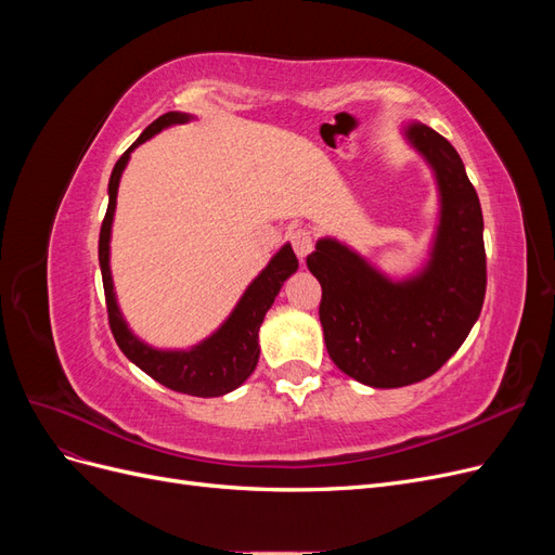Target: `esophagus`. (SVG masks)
<instances>
[{"label": "esophagus", "instance_id": "esophagus-1", "mask_svg": "<svg viewBox=\"0 0 555 555\" xmlns=\"http://www.w3.org/2000/svg\"><path fill=\"white\" fill-rule=\"evenodd\" d=\"M289 243H292V247H294V251H296V257L304 261L310 251H312V247H314V241H312V231L310 229H306V227H298V229H292L289 231Z\"/></svg>", "mask_w": 555, "mask_h": 555}]
</instances>
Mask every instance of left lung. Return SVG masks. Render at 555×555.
<instances>
[{"label":"left lung","mask_w":555,"mask_h":555,"mask_svg":"<svg viewBox=\"0 0 555 555\" xmlns=\"http://www.w3.org/2000/svg\"><path fill=\"white\" fill-rule=\"evenodd\" d=\"M402 131L428 162L440 192V224L426 266L412 278L391 280L335 238H319L308 257L322 284L319 322L328 357L345 375L375 389H398L438 373L465 343L486 294L483 217L459 153L422 122Z\"/></svg>","instance_id":"left-lung-1"}]
</instances>
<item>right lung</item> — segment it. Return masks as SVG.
<instances>
[{"mask_svg":"<svg viewBox=\"0 0 555 555\" xmlns=\"http://www.w3.org/2000/svg\"><path fill=\"white\" fill-rule=\"evenodd\" d=\"M190 120L192 115L188 113H164L141 133L137 143H133L113 166V173L108 180V210L102 222V231H99V266H102L108 324L117 347L122 349V354L131 363H137L141 371L147 373L155 382L169 386V389L178 393L215 398L238 389V386L255 373L259 361V326L266 312L271 310L284 280L296 273L298 259L289 243L282 245L263 271L251 280L236 308L227 317V322L212 335H208L206 340H201L190 349H155L139 340L137 335L129 331L120 308H117L111 275V227L115 215L117 188H120V178L133 147H139L147 139H153L155 133H159L166 127L182 125Z\"/></svg>","mask_w":555,"mask_h":555,"instance_id":"1","label":"right lung"}]
</instances>
